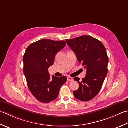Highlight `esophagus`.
Wrapping results in <instances>:
<instances>
[{"instance_id": "obj_1", "label": "esophagus", "mask_w": 128, "mask_h": 128, "mask_svg": "<svg viewBox=\"0 0 128 128\" xmlns=\"http://www.w3.org/2000/svg\"><path fill=\"white\" fill-rule=\"evenodd\" d=\"M67 80L68 81H72L73 80V78H72V77H67Z\"/></svg>"}]
</instances>
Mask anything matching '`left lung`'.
Masks as SVG:
<instances>
[{"label": "left lung", "mask_w": 128, "mask_h": 128, "mask_svg": "<svg viewBox=\"0 0 128 128\" xmlns=\"http://www.w3.org/2000/svg\"><path fill=\"white\" fill-rule=\"evenodd\" d=\"M66 41L80 64L86 70V77L81 81L78 77L74 78L79 83V88L74 91V95L80 100L89 101L100 92L107 74L108 57L106 49L100 41L90 36H81Z\"/></svg>", "instance_id": "obj_1"}]
</instances>
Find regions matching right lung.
<instances>
[{
  "label": "right lung",
  "mask_w": 128,
  "mask_h": 128,
  "mask_svg": "<svg viewBox=\"0 0 128 128\" xmlns=\"http://www.w3.org/2000/svg\"><path fill=\"white\" fill-rule=\"evenodd\" d=\"M66 45L64 41L42 39L30 44L26 50L23 72L28 89L41 102L47 103L56 100L61 86L67 81L64 76L51 78L48 71L54 63L56 54Z\"/></svg>",
  "instance_id": "add662e5"
}]
</instances>
